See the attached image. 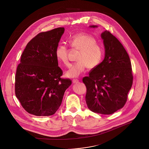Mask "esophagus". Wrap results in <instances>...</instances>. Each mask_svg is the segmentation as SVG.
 Here are the masks:
<instances>
[{"label":"esophagus","mask_w":149,"mask_h":149,"mask_svg":"<svg viewBox=\"0 0 149 149\" xmlns=\"http://www.w3.org/2000/svg\"><path fill=\"white\" fill-rule=\"evenodd\" d=\"M78 82H79V80L77 79H74L72 80V83H77Z\"/></svg>","instance_id":"1"}]
</instances>
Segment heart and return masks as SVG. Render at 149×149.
I'll use <instances>...</instances> for the list:
<instances>
[{"label": "heart", "mask_w": 149, "mask_h": 149, "mask_svg": "<svg viewBox=\"0 0 149 149\" xmlns=\"http://www.w3.org/2000/svg\"><path fill=\"white\" fill-rule=\"evenodd\" d=\"M68 42L73 49L79 50V52L78 62L72 65L66 72L68 77H78L87 68L94 69L101 63L104 51L94 36L83 32L78 33L71 36ZM55 55L58 62L66 66L69 65V50L65 45L60 44L57 46Z\"/></svg>", "instance_id": "b5f03b06"}]
</instances>
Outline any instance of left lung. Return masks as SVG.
<instances>
[{"instance_id": "left-lung-1", "label": "left lung", "mask_w": 149, "mask_h": 149, "mask_svg": "<svg viewBox=\"0 0 149 149\" xmlns=\"http://www.w3.org/2000/svg\"><path fill=\"white\" fill-rule=\"evenodd\" d=\"M95 28L97 26H91ZM105 48L103 61L83 78L86 87L88 108L102 114L113 113L125 106L133 81L131 63L127 51L109 31L101 34Z\"/></svg>"}]
</instances>
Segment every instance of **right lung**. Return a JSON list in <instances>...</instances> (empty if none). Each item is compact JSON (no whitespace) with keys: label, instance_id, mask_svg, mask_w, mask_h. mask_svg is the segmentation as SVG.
I'll use <instances>...</instances> for the list:
<instances>
[{"label":"right lung","instance_id":"1","mask_svg":"<svg viewBox=\"0 0 149 149\" xmlns=\"http://www.w3.org/2000/svg\"><path fill=\"white\" fill-rule=\"evenodd\" d=\"M64 27L41 32L23 51L15 77V93L29 113L49 116L61 106L64 93L71 84L63 79L55 50L64 33Z\"/></svg>","mask_w":149,"mask_h":149}]
</instances>
